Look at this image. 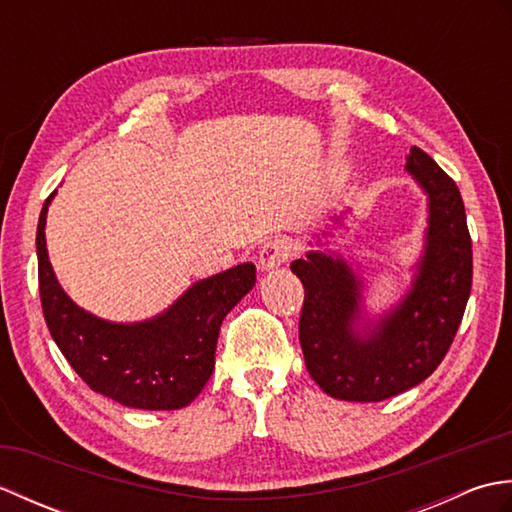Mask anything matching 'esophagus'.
Instances as JSON below:
<instances>
[{
    "label": "esophagus",
    "mask_w": 512,
    "mask_h": 512,
    "mask_svg": "<svg viewBox=\"0 0 512 512\" xmlns=\"http://www.w3.org/2000/svg\"><path fill=\"white\" fill-rule=\"evenodd\" d=\"M290 257V244L286 239H270L262 248H259V268L262 270H275L284 266Z\"/></svg>",
    "instance_id": "esophagus-1"
}]
</instances>
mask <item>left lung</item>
<instances>
[{"label":"left lung","mask_w":512,"mask_h":512,"mask_svg":"<svg viewBox=\"0 0 512 512\" xmlns=\"http://www.w3.org/2000/svg\"><path fill=\"white\" fill-rule=\"evenodd\" d=\"M407 171L429 195V228L413 288L372 328L361 321V279L341 257L295 259L306 297L299 341L310 376L339 400L378 402L429 378L458 332L473 281V250L458 184L420 147Z\"/></svg>","instance_id":"8db88e82"}]
</instances>
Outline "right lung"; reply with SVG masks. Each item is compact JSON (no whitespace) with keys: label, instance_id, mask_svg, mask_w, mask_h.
Masks as SVG:
<instances>
[{"label":"right lung","instance_id":"1","mask_svg":"<svg viewBox=\"0 0 512 512\" xmlns=\"http://www.w3.org/2000/svg\"><path fill=\"white\" fill-rule=\"evenodd\" d=\"M43 202L37 226L39 295L54 343L90 389L123 407L167 411L187 407L215 367L224 317L255 286V266L239 264L195 281L158 317L140 323L103 321L65 295L46 250Z\"/></svg>","mask_w":512,"mask_h":512}]
</instances>
